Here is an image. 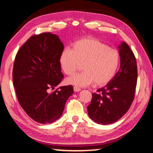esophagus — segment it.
I'll use <instances>...</instances> for the list:
<instances>
[{
	"label": "esophagus",
	"mask_w": 153,
	"mask_h": 153,
	"mask_svg": "<svg viewBox=\"0 0 153 153\" xmlns=\"http://www.w3.org/2000/svg\"><path fill=\"white\" fill-rule=\"evenodd\" d=\"M74 90L75 92H79L80 90H81V89H80L79 88L77 87V86H74Z\"/></svg>",
	"instance_id": "1"
}]
</instances>
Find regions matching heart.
<instances>
[{
    "label": "heart",
    "instance_id": "b5f03b06",
    "mask_svg": "<svg viewBox=\"0 0 153 153\" xmlns=\"http://www.w3.org/2000/svg\"><path fill=\"white\" fill-rule=\"evenodd\" d=\"M120 63V54L99 40L86 37L75 42L71 49L65 48L59 56L61 68L71 75L82 64L84 71L68 77L66 83L85 87L93 84L104 86L113 78Z\"/></svg>",
    "mask_w": 153,
    "mask_h": 153
}]
</instances>
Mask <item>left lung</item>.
I'll return each instance as SVG.
<instances>
[{"label":"left lung","instance_id":"left-lung-1","mask_svg":"<svg viewBox=\"0 0 153 153\" xmlns=\"http://www.w3.org/2000/svg\"><path fill=\"white\" fill-rule=\"evenodd\" d=\"M120 68L105 87L93 93L88 106L90 118L98 124L115 123L128 112L133 102L138 77L135 56L127 43L118 46Z\"/></svg>","mask_w":153,"mask_h":153}]
</instances>
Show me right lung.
<instances>
[{"label":"right lung","instance_id":"add662e5","mask_svg":"<svg viewBox=\"0 0 153 153\" xmlns=\"http://www.w3.org/2000/svg\"><path fill=\"white\" fill-rule=\"evenodd\" d=\"M63 48L59 36L43 33L28 39L15 56L13 82L18 101L38 123H51L60 118L67 100L74 93L71 86L48 92L63 79L59 56Z\"/></svg>","mask_w":153,"mask_h":153}]
</instances>
